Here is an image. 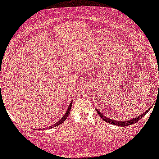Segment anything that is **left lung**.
I'll use <instances>...</instances> for the list:
<instances>
[{
	"mask_svg": "<svg viewBox=\"0 0 159 159\" xmlns=\"http://www.w3.org/2000/svg\"><path fill=\"white\" fill-rule=\"evenodd\" d=\"M153 106H152L150 107L145 112H143L142 114L140 115L138 117H136V118L134 119H130V120H127V121H118V120H114V119H109L108 117H106V116H104V115H103L101 114V112L99 111L96 108H95V110H96V111L98 112V114H99V116L101 117V119H103V120H104L106 121V122H108V124H111V125H116V126H120V127H126V126H129V125H133V124L136 123L137 121H138L139 119H142L143 116H145V114H146V113H148L150 111V109L153 107Z\"/></svg>",
	"mask_w": 159,
	"mask_h": 159,
	"instance_id": "8db88e82",
	"label": "left lung"
}]
</instances>
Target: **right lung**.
<instances>
[{"instance_id": "add662e5", "label": "right lung", "mask_w": 159, "mask_h": 159, "mask_svg": "<svg viewBox=\"0 0 159 159\" xmlns=\"http://www.w3.org/2000/svg\"><path fill=\"white\" fill-rule=\"evenodd\" d=\"M71 106H72V101H71V103H70V104H69V107H68V108H67L66 113H65V114L64 115V116H63L62 118L60 120H58V121H57V122H56V123L55 124V125H53L52 126H51V127H48V128H45L44 129H51V128H53V127H57V126L60 125L61 124H62L63 122H64V121L65 120H66V119L67 118V117H68L69 114H70V111H71Z\"/></svg>"}]
</instances>
